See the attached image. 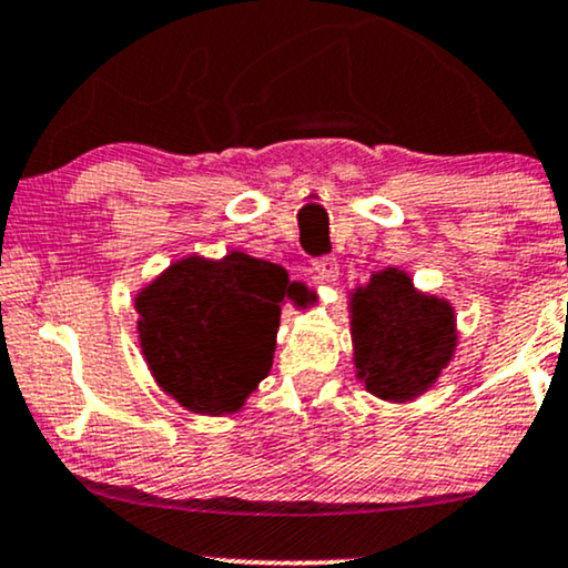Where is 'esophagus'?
<instances>
[{
	"label": "esophagus",
	"mask_w": 568,
	"mask_h": 568,
	"mask_svg": "<svg viewBox=\"0 0 568 568\" xmlns=\"http://www.w3.org/2000/svg\"><path fill=\"white\" fill-rule=\"evenodd\" d=\"M314 272H317V280H323V283H333V280L338 277V262L336 256H317L312 262Z\"/></svg>",
	"instance_id": "1"
}]
</instances>
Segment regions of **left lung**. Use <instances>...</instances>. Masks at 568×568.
Masks as SVG:
<instances>
[{"mask_svg":"<svg viewBox=\"0 0 568 568\" xmlns=\"http://www.w3.org/2000/svg\"><path fill=\"white\" fill-rule=\"evenodd\" d=\"M453 310L386 270L354 296V357L375 396L407 402L426 392L455 349Z\"/></svg>","mask_w":568,"mask_h":568,"instance_id":"8db88e82","label":"left lung"}]
</instances>
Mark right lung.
<instances>
[{
	"mask_svg": "<svg viewBox=\"0 0 568 568\" xmlns=\"http://www.w3.org/2000/svg\"><path fill=\"white\" fill-rule=\"evenodd\" d=\"M288 277L230 254L184 258L136 296L140 344L163 392L195 413H235L266 378Z\"/></svg>",
	"mask_w": 568,
	"mask_h": 568,
	"instance_id": "obj_1",
	"label": "right lung"
}]
</instances>
